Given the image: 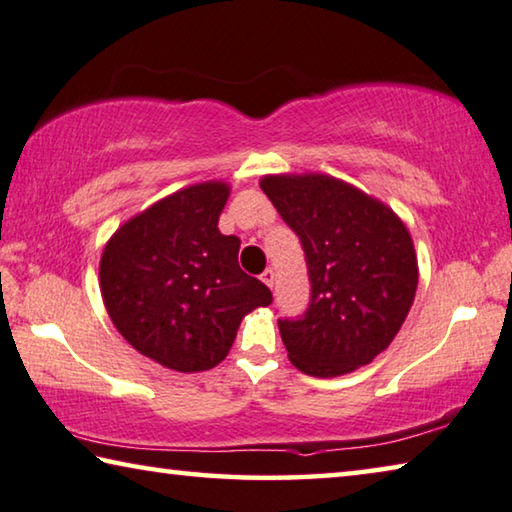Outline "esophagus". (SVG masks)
I'll return each mask as SVG.
<instances>
[{
	"label": "esophagus",
	"mask_w": 512,
	"mask_h": 512,
	"mask_svg": "<svg viewBox=\"0 0 512 512\" xmlns=\"http://www.w3.org/2000/svg\"><path fill=\"white\" fill-rule=\"evenodd\" d=\"M261 281L265 283L267 288H274V270H272V267H267V270L261 274Z\"/></svg>",
	"instance_id": "1"
}]
</instances>
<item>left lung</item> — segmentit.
Wrapping results in <instances>:
<instances>
[{
    "instance_id": "left-lung-1",
    "label": "left lung",
    "mask_w": 512,
    "mask_h": 512,
    "mask_svg": "<svg viewBox=\"0 0 512 512\" xmlns=\"http://www.w3.org/2000/svg\"><path fill=\"white\" fill-rule=\"evenodd\" d=\"M261 188L297 233L311 281L304 315L279 320L292 365L329 379L372 363L415 299L417 258L404 222L326 174L265 177Z\"/></svg>"
}]
</instances>
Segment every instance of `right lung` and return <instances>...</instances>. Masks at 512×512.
<instances>
[{"label": "right lung", "mask_w": 512, "mask_h": 512, "mask_svg": "<svg viewBox=\"0 0 512 512\" xmlns=\"http://www.w3.org/2000/svg\"><path fill=\"white\" fill-rule=\"evenodd\" d=\"M226 197L222 181L183 188L104 247L99 281L115 329L167 370H211L229 354L242 317L272 304L270 288L240 270V240L217 229Z\"/></svg>", "instance_id": "add662e5"}]
</instances>
